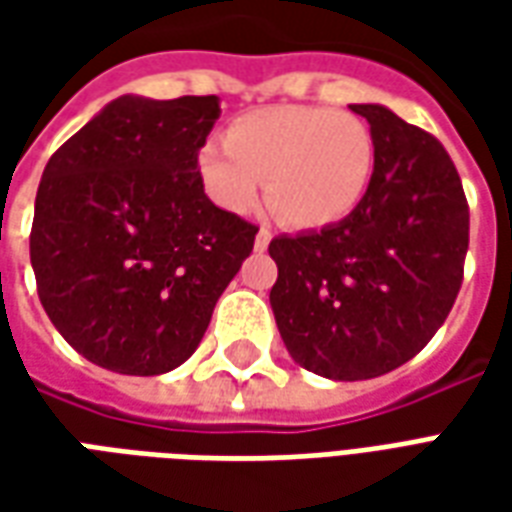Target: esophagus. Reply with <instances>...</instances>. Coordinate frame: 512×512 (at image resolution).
I'll list each match as a JSON object with an SVG mask.
<instances>
[{"instance_id": "esophagus-1", "label": "esophagus", "mask_w": 512, "mask_h": 512, "mask_svg": "<svg viewBox=\"0 0 512 512\" xmlns=\"http://www.w3.org/2000/svg\"><path fill=\"white\" fill-rule=\"evenodd\" d=\"M271 238H274V235H271V230H268V227H260L255 235V249H260V252H263V249H268Z\"/></svg>"}]
</instances>
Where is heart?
<instances>
[{"label": "heart", "instance_id": "1", "mask_svg": "<svg viewBox=\"0 0 512 512\" xmlns=\"http://www.w3.org/2000/svg\"><path fill=\"white\" fill-rule=\"evenodd\" d=\"M202 189L219 208H255L263 180L271 211L290 227L343 222L365 200L376 172V139L365 120L329 106H271L241 115L224 142L197 156Z\"/></svg>", "mask_w": 512, "mask_h": 512}]
</instances>
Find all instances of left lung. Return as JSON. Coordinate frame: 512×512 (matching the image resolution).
Listing matches in <instances>:
<instances>
[{"mask_svg": "<svg viewBox=\"0 0 512 512\" xmlns=\"http://www.w3.org/2000/svg\"><path fill=\"white\" fill-rule=\"evenodd\" d=\"M351 109L376 139L365 200L321 233L268 244L285 348L334 381L384 376L414 359L447 321L469 249V202L439 139L386 106Z\"/></svg>", "mask_w": 512, "mask_h": 512, "instance_id": "8db88e82", "label": "left lung"}]
</instances>
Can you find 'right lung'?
Listing matches in <instances>:
<instances>
[{
    "label": "right lung",
    "instance_id": "right-lung-1",
    "mask_svg": "<svg viewBox=\"0 0 512 512\" xmlns=\"http://www.w3.org/2000/svg\"><path fill=\"white\" fill-rule=\"evenodd\" d=\"M216 120V95H123L43 169L29 233L40 304L93 365H183L252 252L255 224L216 208L197 172Z\"/></svg>",
    "mask_w": 512,
    "mask_h": 512
}]
</instances>
